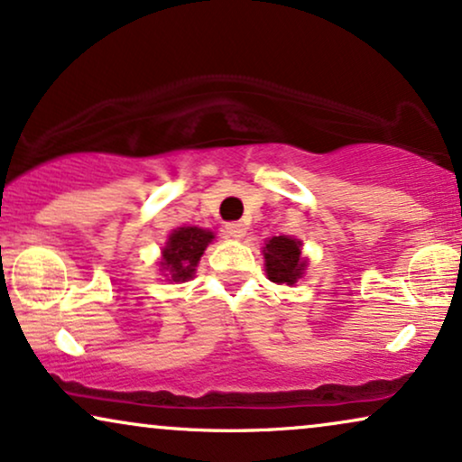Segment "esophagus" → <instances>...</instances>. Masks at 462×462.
<instances>
[{"label": "esophagus", "mask_w": 462, "mask_h": 462, "mask_svg": "<svg viewBox=\"0 0 462 462\" xmlns=\"http://www.w3.org/2000/svg\"><path fill=\"white\" fill-rule=\"evenodd\" d=\"M226 236L233 237V239H242L245 236V226L242 223H229L225 226Z\"/></svg>", "instance_id": "1"}]
</instances>
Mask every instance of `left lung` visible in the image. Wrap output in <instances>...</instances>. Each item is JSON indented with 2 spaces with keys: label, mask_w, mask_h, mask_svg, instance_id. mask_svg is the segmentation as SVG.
I'll return each instance as SVG.
<instances>
[{
  "label": "left lung",
  "mask_w": 462,
  "mask_h": 462,
  "mask_svg": "<svg viewBox=\"0 0 462 462\" xmlns=\"http://www.w3.org/2000/svg\"><path fill=\"white\" fill-rule=\"evenodd\" d=\"M267 278L275 284H295L301 278L305 263L301 259V244L297 239L280 236L265 244Z\"/></svg>",
  "instance_id": "left-lung-1"
}]
</instances>
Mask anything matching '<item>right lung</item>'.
<instances>
[{
	"mask_svg": "<svg viewBox=\"0 0 462 462\" xmlns=\"http://www.w3.org/2000/svg\"><path fill=\"white\" fill-rule=\"evenodd\" d=\"M212 239V231L199 229V226H180L171 233L170 242L163 248L161 265L173 282H187L193 278L197 263Z\"/></svg>",
	"mask_w": 462,
	"mask_h": 462,
	"instance_id": "obj_1",
	"label": "right lung"
}]
</instances>
